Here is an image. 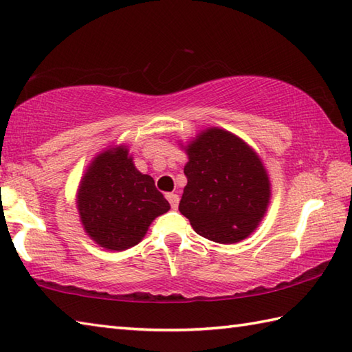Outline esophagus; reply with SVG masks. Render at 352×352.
<instances>
[{
	"label": "esophagus",
	"mask_w": 352,
	"mask_h": 352,
	"mask_svg": "<svg viewBox=\"0 0 352 352\" xmlns=\"http://www.w3.org/2000/svg\"><path fill=\"white\" fill-rule=\"evenodd\" d=\"M166 198H168V201H169L172 209H177L178 208V201H180V198H178L177 194H168Z\"/></svg>",
	"instance_id": "1"
}]
</instances>
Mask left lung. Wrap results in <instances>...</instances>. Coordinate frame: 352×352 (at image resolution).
<instances>
[{
	"label": "left lung",
	"instance_id": "left-lung-1",
	"mask_svg": "<svg viewBox=\"0 0 352 352\" xmlns=\"http://www.w3.org/2000/svg\"><path fill=\"white\" fill-rule=\"evenodd\" d=\"M189 162L178 210L219 244L245 239L263 221L272 184L261 157L238 135L212 126L183 146Z\"/></svg>",
	"mask_w": 352,
	"mask_h": 352
}]
</instances>
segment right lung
Here are the masks:
<instances>
[{
    "label": "right lung",
    "mask_w": 352,
    "mask_h": 352,
    "mask_svg": "<svg viewBox=\"0 0 352 352\" xmlns=\"http://www.w3.org/2000/svg\"><path fill=\"white\" fill-rule=\"evenodd\" d=\"M76 206L87 235L116 252L139 244L151 223L170 209L154 178L135 168L126 144L93 158L80 178Z\"/></svg>",
    "instance_id": "obj_1"
}]
</instances>
